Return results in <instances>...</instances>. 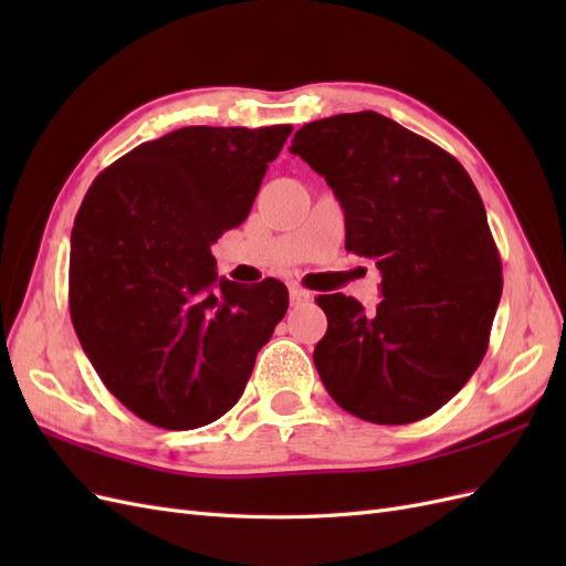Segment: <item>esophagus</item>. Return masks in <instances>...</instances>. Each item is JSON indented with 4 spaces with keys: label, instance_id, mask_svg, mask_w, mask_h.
<instances>
[{
    "label": "esophagus",
    "instance_id": "esophagus-1",
    "mask_svg": "<svg viewBox=\"0 0 566 566\" xmlns=\"http://www.w3.org/2000/svg\"><path fill=\"white\" fill-rule=\"evenodd\" d=\"M310 300H312L310 290H304L302 285H290V302L302 304V302H310Z\"/></svg>",
    "mask_w": 566,
    "mask_h": 566
}]
</instances>
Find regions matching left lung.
I'll return each instance as SVG.
<instances>
[{
  "label": "left lung",
  "mask_w": 566,
  "mask_h": 566,
  "mask_svg": "<svg viewBox=\"0 0 566 566\" xmlns=\"http://www.w3.org/2000/svg\"><path fill=\"white\" fill-rule=\"evenodd\" d=\"M290 153L335 191L347 252L382 273V302L318 295L328 331L314 349L321 380L347 413L408 424L465 387L489 349L503 293L484 202L451 153L373 113L304 125Z\"/></svg>",
  "instance_id": "8db88e82"
}]
</instances>
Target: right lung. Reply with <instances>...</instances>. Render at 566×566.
<instances>
[{
  "label": "right lung",
  "instance_id": "1",
  "mask_svg": "<svg viewBox=\"0 0 566 566\" xmlns=\"http://www.w3.org/2000/svg\"><path fill=\"white\" fill-rule=\"evenodd\" d=\"M290 125L181 127L129 150L84 196L71 235V318L101 382L163 430L241 399L287 287L217 279L210 245L250 214Z\"/></svg>",
  "mask_w": 566,
  "mask_h": 566
}]
</instances>
